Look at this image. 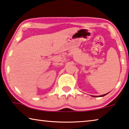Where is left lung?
Segmentation results:
<instances>
[{
  "instance_id": "1",
  "label": "left lung",
  "mask_w": 129,
  "mask_h": 129,
  "mask_svg": "<svg viewBox=\"0 0 129 129\" xmlns=\"http://www.w3.org/2000/svg\"><path fill=\"white\" fill-rule=\"evenodd\" d=\"M107 94H108V93H107ZM104 94V95H100V96H105V95H106V94Z\"/></svg>"
}]
</instances>
